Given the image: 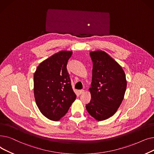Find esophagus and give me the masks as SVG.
<instances>
[{"mask_svg": "<svg viewBox=\"0 0 154 154\" xmlns=\"http://www.w3.org/2000/svg\"><path fill=\"white\" fill-rule=\"evenodd\" d=\"M84 92H85V91H84L83 90H79V91H78V93H79V94H83Z\"/></svg>", "mask_w": 154, "mask_h": 154, "instance_id": "esophagus-1", "label": "esophagus"}]
</instances>
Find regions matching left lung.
<instances>
[{
  "label": "left lung",
  "instance_id": "8db88e82",
  "mask_svg": "<svg viewBox=\"0 0 154 154\" xmlns=\"http://www.w3.org/2000/svg\"><path fill=\"white\" fill-rule=\"evenodd\" d=\"M93 62L91 99L86 105L88 112L98 121L113 115L121 105L127 88L125 72L104 51L90 53Z\"/></svg>",
  "mask_w": 154,
  "mask_h": 154
}]
</instances>
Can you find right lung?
I'll return each mask as SVG.
<instances>
[{"label":"right lung","instance_id":"add662e5","mask_svg":"<svg viewBox=\"0 0 154 154\" xmlns=\"http://www.w3.org/2000/svg\"><path fill=\"white\" fill-rule=\"evenodd\" d=\"M71 55L72 51H60L42 61L34 75L36 104L51 120H60L76 98L66 68Z\"/></svg>","mask_w":154,"mask_h":154}]
</instances>
